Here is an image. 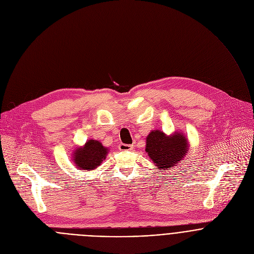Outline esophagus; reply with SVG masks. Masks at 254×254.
Instances as JSON below:
<instances>
[{"mask_svg":"<svg viewBox=\"0 0 254 254\" xmlns=\"http://www.w3.org/2000/svg\"><path fill=\"white\" fill-rule=\"evenodd\" d=\"M119 150L120 151H130V150H132V146L131 144L121 143V144H119Z\"/></svg>","mask_w":254,"mask_h":254,"instance_id":"obj_1","label":"esophagus"}]
</instances>
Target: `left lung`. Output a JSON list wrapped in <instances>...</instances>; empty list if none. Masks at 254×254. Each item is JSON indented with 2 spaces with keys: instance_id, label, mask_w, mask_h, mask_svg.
I'll use <instances>...</instances> for the list:
<instances>
[{
  "instance_id": "8db88e82",
  "label": "left lung",
  "mask_w": 254,
  "mask_h": 254,
  "mask_svg": "<svg viewBox=\"0 0 254 254\" xmlns=\"http://www.w3.org/2000/svg\"><path fill=\"white\" fill-rule=\"evenodd\" d=\"M146 152L159 170H170L186 156L188 140L182 133L168 136L161 130H153L147 137Z\"/></svg>"
}]
</instances>
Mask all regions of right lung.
Returning a JSON list of instances; mask_svg holds the SVG:
<instances>
[{
	"mask_svg": "<svg viewBox=\"0 0 254 254\" xmlns=\"http://www.w3.org/2000/svg\"><path fill=\"white\" fill-rule=\"evenodd\" d=\"M107 149L104 148L98 140L90 139L81 149L74 152L73 162L78 170H93L105 160Z\"/></svg>",
	"mask_w": 254,
	"mask_h": 254,
	"instance_id": "add662e5",
	"label": "right lung"
}]
</instances>
